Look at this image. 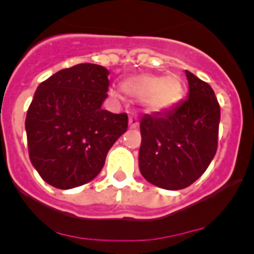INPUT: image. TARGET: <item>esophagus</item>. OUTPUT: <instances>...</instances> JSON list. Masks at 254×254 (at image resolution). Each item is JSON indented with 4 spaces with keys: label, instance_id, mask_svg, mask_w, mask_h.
<instances>
[{
    "label": "esophagus",
    "instance_id": "esophagus-1",
    "mask_svg": "<svg viewBox=\"0 0 254 254\" xmlns=\"http://www.w3.org/2000/svg\"><path fill=\"white\" fill-rule=\"evenodd\" d=\"M128 123L131 128H137L138 125H140V123H138V117L134 116V114H131L128 118Z\"/></svg>",
    "mask_w": 254,
    "mask_h": 254
}]
</instances>
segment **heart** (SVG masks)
Listing matches in <instances>:
<instances>
[{
  "label": "heart",
  "instance_id": "b5f03b06",
  "mask_svg": "<svg viewBox=\"0 0 254 254\" xmlns=\"http://www.w3.org/2000/svg\"><path fill=\"white\" fill-rule=\"evenodd\" d=\"M126 93L137 98H146L150 111L159 112L168 109L181 100L183 84L177 75L156 76L140 75L123 82ZM112 96H118L116 90H111Z\"/></svg>",
  "mask_w": 254,
  "mask_h": 254
}]
</instances>
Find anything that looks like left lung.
<instances>
[{"label":"left lung","mask_w":254,"mask_h":254,"mask_svg":"<svg viewBox=\"0 0 254 254\" xmlns=\"http://www.w3.org/2000/svg\"><path fill=\"white\" fill-rule=\"evenodd\" d=\"M190 93L172 111L140 122L138 165L143 178L164 190H183L202 176L219 141L220 105L207 82L186 71Z\"/></svg>","instance_id":"obj_1"}]
</instances>
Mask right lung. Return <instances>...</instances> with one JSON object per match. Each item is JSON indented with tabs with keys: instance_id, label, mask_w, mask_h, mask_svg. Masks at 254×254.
I'll use <instances>...</instances> for the list:
<instances>
[{
	"instance_id": "add662e5",
	"label": "right lung",
	"mask_w": 254,
	"mask_h": 254,
	"mask_svg": "<svg viewBox=\"0 0 254 254\" xmlns=\"http://www.w3.org/2000/svg\"><path fill=\"white\" fill-rule=\"evenodd\" d=\"M108 76L105 67L80 64L37 87L26 113V138L31 164L48 185L69 190L95 178L128 127L127 113L102 109Z\"/></svg>"
}]
</instances>
